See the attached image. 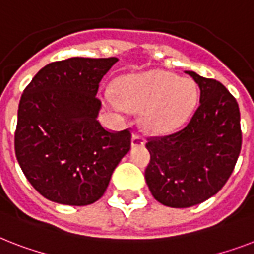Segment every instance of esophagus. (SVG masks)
I'll return each instance as SVG.
<instances>
[{
  "label": "esophagus",
  "instance_id": "obj_1",
  "mask_svg": "<svg viewBox=\"0 0 254 254\" xmlns=\"http://www.w3.org/2000/svg\"><path fill=\"white\" fill-rule=\"evenodd\" d=\"M145 145V138H143L142 135L137 134V133H134V134L131 135V146L133 147H141Z\"/></svg>",
  "mask_w": 254,
  "mask_h": 254
}]
</instances>
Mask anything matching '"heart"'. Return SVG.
Returning a JSON list of instances; mask_svg holds the SVG:
<instances>
[{
	"instance_id": "b5f03b06",
	"label": "heart",
	"mask_w": 254,
	"mask_h": 254,
	"mask_svg": "<svg viewBox=\"0 0 254 254\" xmlns=\"http://www.w3.org/2000/svg\"><path fill=\"white\" fill-rule=\"evenodd\" d=\"M108 104L119 112L142 111L143 125L163 134L182 127L195 111L197 88L192 80L166 71L129 75L117 85V93L108 91Z\"/></svg>"
}]
</instances>
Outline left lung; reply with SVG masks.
<instances>
[{"label":"left lung","instance_id":"8db88e82","mask_svg":"<svg viewBox=\"0 0 254 254\" xmlns=\"http://www.w3.org/2000/svg\"><path fill=\"white\" fill-rule=\"evenodd\" d=\"M200 89L199 107L173 134L147 138L145 179L155 200L187 208L213 196L231 177L241 150L240 109L220 81L186 71Z\"/></svg>","mask_w":254,"mask_h":254}]
</instances>
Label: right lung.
<instances>
[{
  "mask_svg": "<svg viewBox=\"0 0 254 254\" xmlns=\"http://www.w3.org/2000/svg\"><path fill=\"white\" fill-rule=\"evenodd\" d=\"M117 61L54 62L22 93L14 149L27 181L46 199L67 205L95 203L130 150L129 129L108 131L97 120L100 81Z\"/></svg>",
  "mask_w": 254,
  "mask_h": 254,
  "instance_id": "obj_1",
  "label": "right lung"
}]
</instances>
